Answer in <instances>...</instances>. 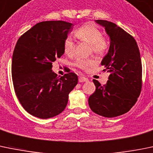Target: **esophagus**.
Returning <instances> with one entry per match:
<instances>
[{"instance_id":"obj_1","label":"esophagus","mask_w":153,"mask_h":153,"mask_svg":"<svg viewBox=\"0 0 153 153\" xmlns=\"http://www.w3.org/2000/svg\"><path fill=\"white\" fill-rule=\"evenodd\" d=\"M88 79L86 77L84 76H79V82H88Z\"/></svg>"}]
</instances>
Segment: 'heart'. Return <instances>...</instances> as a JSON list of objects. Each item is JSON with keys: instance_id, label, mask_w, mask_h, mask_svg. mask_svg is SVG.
I'll return each instance as SVG.
<instances>
[{"instance_id": "b5f03b06", "label": "heart", "mask_w": 153, "mask_h": 153, "mask_svg": "<svg viewBox=\"0 0 153 153\" xmlns=\"http://www.w3.org/2000/svg\"><path fill=\"white\" fill-rule=\"evenodd\" d=\"M75 36L80 40L91 44L93 51L98 55H103L107 51L108 43L102 33L97 26L90 23L83 25L75 31ZM63 51L67 56H72L75 53V44L71 37L65 38L63 42ZM96 62L91 59L79 58L76 60L75 65L82 70H87L88 68L95 65Z\"/></svg>"}]
</instances>
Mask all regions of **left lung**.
<instances>
[{
    "mask_svg": "<svg viewBox=\"0 0 153 153\" xmlns=\"http://www.w3.org/2000/svg\"><path fill=\"white\" fill-rule=\"evenodd\" d=\"M105 27L111 39L109 51L101 65L110 75L104 85L94 79L96 91L88 99L90 108L107 118L121 116L133 108L142 87L139 49L133 36L112 22L95 20Z\"/></svg>",
    "mask_w": 153,
    "mask_h": 153,
    "instance_id": "left-lung-1",
    "label": "left lung"
}]
</instances>
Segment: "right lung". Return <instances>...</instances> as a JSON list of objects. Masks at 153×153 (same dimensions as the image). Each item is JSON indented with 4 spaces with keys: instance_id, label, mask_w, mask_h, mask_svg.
Returning a JSON list of instances; mask_svg holds the SVG:
<instances>
[{
    "instance_id": "obj_1",
    "label": "right lung",
    "mask_w": 153,
    "mask_h": 153,
    "mask_svg": "<svg viewBox=\"0 0 153 153\" xmlns=\"http://www.w3.org/2000/svg\"><path fill=\"white\" fill-rule=\"evenodd\" d=\"M72 26L62 20L40 22L20 36L15 45L12 62L15 94L23 108L35 117L45 119L62 113L78 82L73 72L59 77L51 70L64 53L63 42Z\"/></svg>"
}]
</instances>
